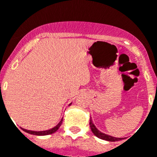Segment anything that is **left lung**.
Wrapping results in <instances>:
<instances>
[{"instance_id": "8db88e82", "label": "left lung", "mask_w": 157, "mask_h": 157, "mask_svg": "<svg viewBox=\"0 0 157 157\" xmlns=\"http://www.w3.org/2000/svg\"><path fill=\"white\" fill-rule=\"evenodd\" d=\"M90 127L91 131H92V132L94 133V134L98 137V138H99V139L104 140H107V141H111V142H115V141L121 140L123 139V138H116V137H113V136H108V135L101 132L100 131H99L96 128H95V126H94V124H93L91 119L90 120Z\"/></svg>"}]
</instances>
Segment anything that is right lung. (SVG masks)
<instances>
[{"label": "right lung", "instance_id": "obj_1", "mask_svg": "<svg viewBox=\"0 0 157 157\" xmlns=\"http://www.w3.org/2000/svg\"><path fill=\"white\" fill-rule=\"evenodd\" d=\"M63 123V119L61 120V121L58 124V125L54 127V128H51L50 130H46V131H41V132H34V131H29V130H26V129H24V128H21L24 132H25L29 133V134H33V135H36V136H46V135H50L52 134V133L55 132L57 130H58L59 127L61 126V124Z\"/></svg>", "mask_w": 157, "mask_h": 157}]
</instances>
